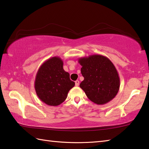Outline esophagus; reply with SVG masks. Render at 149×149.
Instances as JSON below:
<instances>
[{
	"label": "esophagus",
	"mask_w": 149,
	"mask_h": 149,
	"mask_svg": "<svg viewBox=\"0 0 149 149\" xmlns=\"http://www.w3.org/2000/svg\"><path fill=\"white\" fill-rule=\"evenodd\" d=\"M75 86H79V81H78V80L75 81Z\"/></svg>",
	"instance_id": "esophagus-1"
}]
</instances>
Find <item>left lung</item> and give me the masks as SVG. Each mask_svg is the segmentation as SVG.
Returning <instances> with one entry per match:
<instances>
[{"mask_svg":"<svg viewBox=\"0 0 149 149\" xmlns=\"http://www.w3.org/2000/svg\"><path fill=\"white\" fill-rule=\"evenodd\" d=\"M78 63L84 77L79 86L88 98L98 105L112 100L120 88V78L112 62L105 56L92 55L79 58Z\"/></svg>","mask_w":149,"mask_h":149,"instance_id":"obj_1","label":"left lung"}]
</instances>
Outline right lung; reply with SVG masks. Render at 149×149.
<instances>
[{
  "instance_id": "1",
  "label": "right lung",
  "mask_w": 149,
  "mask_h": 149,
  "mask_svg": "<svg viewBox=\"0 0 149 149\" xmlns=\"http://www.w3.org/2000/svg\"><path fill=\"white\" fill-rule=\"evenodd\" d=\"M74 85L69 73L63 69V61L58 56L47 59L40 66L34 81L38 97L50 106L61 104Z\"/></svg>"
}]
</instances>
